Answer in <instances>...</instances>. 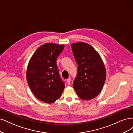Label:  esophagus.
<instances>
[{
	"label": "esophagus",
	"instance_id": "1",
	"mask_svg": "<svg viewBox=\"0 0 133 133\" xmlns=\"http://www.w3.org/2000/svg\"><path fill=\"white\" fill-rule=\"evenodd\" d=\"M71 79L70 77L68 78L67 79V84H68V85H70V83H71Z\"/></svg>",
	"mask_w": 133,
	"mask_h": 133
}]
</instances>
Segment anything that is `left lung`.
Returning <instances> with one entry per match:
<instances>
[{
    "label": "left lung",
    "mask_w": 133,
    "mask_h": 133,
    "mask_svg": "<svg viewBox=\"0 0 133 133\" xmlns=\"http://www.w3.org/2000/svg\"><path fill=\"white\" fill-rule=\"evenodd\" d=\"M71 47L78 64L77 75L73 87L81 99H93L100 93L105 82L104 64L97 51L85 42L72 44Z\"/></svg>",
    "instance_id": "8db88e82"
}]
</instances>
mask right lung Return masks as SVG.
<instances>
[{"label":"right lung","mask_w":133,"mask_h":133,"mask_svg":"<svg viewBox=\"0 0 133 133\" xmlns=\"http://www.w3.org/2000/svg\"><path fill=\"white\" fill-rule=\"evenodd\" d=\"M65 45L46 43L34 53L29 62L26 79L38 100L52 103L61 97L65 83L59 75L56 59Z\"/></svg>","instance_id":"right-lung-1"}]
</instances>
